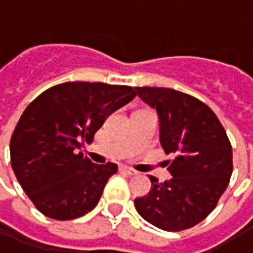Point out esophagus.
Instances as JSON below:
<instances>
[{"instance_id": "obj_1", "label": "esophagus", "mask_w": 253, "mask_h": 253, "mask_svg": "<svg viewBox=\"0 0 253 253\" xmlns=\"http://www.w3.org/2000/svg\"><path fill=\"white\" fill-rule=\"evenodd\" d=\"M121 169L123 170V172H126V173H128V175H137L138 172L137 170H134L132 168H128V167H126V165H123V167H121Z\"/></svg>"}]
</instances>
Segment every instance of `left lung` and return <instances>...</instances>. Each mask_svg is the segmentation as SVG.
Here are the masks:
<instances>
[{
	"mask_svg": "<svg viewBox=\"0 0 253 253\" xmlns=\"http://www.w3.org/2000/svg\"><path fill=\"white\" fill-rule=\"evenodd\" d=\"M157 112L160 143L167 154L169 180L149 175L148 195L135 198L138 214L157 228H192L214 210L232 176V146L221 122L201 100L169 88H135Z\"/></svg>",
	"mask_w": 253,
	"mask_h": 253,
	"instance_id": "left-lung-1",
	"label": "left lung"
}]
</instances>
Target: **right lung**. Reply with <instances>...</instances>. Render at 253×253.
Segmentation results:
<instances>
[{
	"label": "right lung",
	"instance_id": "add662e5",
	"mask_svg": "<svg viewBox=\"0 0 253 253\" xmlns=\"http://www.w3.org/2000/svg\"><path fill=\"white\" fill-rule=\"evenodd\" d=\"M135 96L126 85L63 83L25 108L10 139V163L42 214L66 221L93 210L118 165L94 164L77 150Z\"/></svg>",
	"mask_w": 253,
	"mask_h": 253
}]
</instances>
